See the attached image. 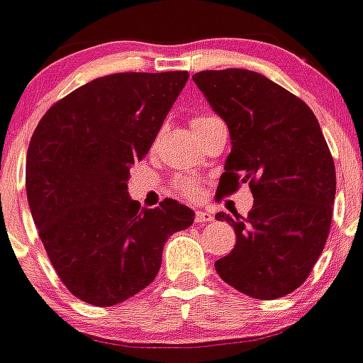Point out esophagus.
Returning <instances> with one entry per match:
<instances>
[{
    "label": "esophagus",
    "instance_id": "obj_1",
    "mask_svg": "<svg viewBox=\"0 0 363 363\" xmlns=\"http://www.w3.org/2000/svg\"><path fill=\"white\" fill-rule=\"evenodd\" d=\"M212 220H214V216H212L208 211H197L196 212V222L201 223V225H203V223L212 222Z\"/></svg>",
    "mask_w": 363,
    "mask_h": 363
}]
</instances>
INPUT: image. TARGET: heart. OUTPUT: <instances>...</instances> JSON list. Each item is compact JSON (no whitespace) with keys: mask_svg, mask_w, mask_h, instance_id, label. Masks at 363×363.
<instances>
[{"mask_svg":"<svg viewBox=\"0 0 363 363\" xmlns=\"http://www.w3.org/2000/svg\"><path fill=\"white\" fill-rule=\"evenodd\" d=\"M205 119H211V117H197V119H194L191 125H199V123H203ZM177 190L181 191L182 196L196 197L197 194H199V182H197L194 177H181V179H177Z\"/></svg>","mask_w":363,"mask_h":363,"instance_id":"1","label":"heart"}]
</instances>
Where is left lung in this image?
I'll list each match as a JSON object with an SVG mask.
<instances>
[{
    "label": "left lung",
    "mask_w": 363,
    "mask_h": 363,
    "mask_svg": "<svg viewBox=\"0 0 363 363\" xmlns=\"http://www.w3.org/2000/svg\"><path fill=\"white\" fill-rule=\"evenodd\" d=\"M225 123L231 152L218 196L248 184V216L218 212L237 244L218 259V276L252 298L274 300L308 279L325 250L335 199V166L309 106L281 85L244 69L191 76Z\"/></svg>",
    "instance_id": "obj_1"
}]
</instances>
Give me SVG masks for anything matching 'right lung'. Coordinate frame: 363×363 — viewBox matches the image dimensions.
Instances as JSON below:
<instances>
[{
    "instance_id": "obj_1",
    "label": "right lung",
    "mask_w": 363,
    "mask_h": 363,
    "mask_svg": "<svg viewBox=\"0 0 363 363\" xmlns=\"http://www.w3.org/2000/svg\"><path fill=\"white\" fill-rule=\"evenodd\" d=\"M186 82V70L102 76L55 102L31 135V216L59 279L87 304L108 308L145 289L167 238L194 223L175 199L141 208L126 184Z\"/></svg>"
}]
</instances>
